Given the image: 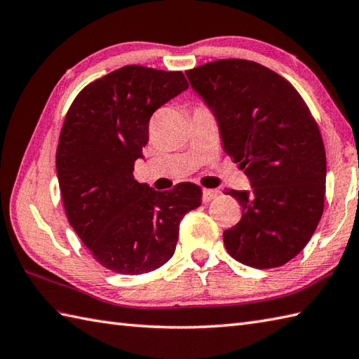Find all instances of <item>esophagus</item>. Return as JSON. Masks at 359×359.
Masks as SVG:
<instances>
[{
    "instance_id": "obj_1",
    "label": "esophagus",
    "mask_w": 359,
    "mask_h": 359,
    "mask_svg": "<svg viewBox=\"0 0 359 359\" xmlns=\"http://www.w3.org/2000/svg\"><path fill=\"white\" fill-rule=\"evenodd\" d=\"M218 190H215V189H204L203 190V201L204 203H209V201H212V200H215V198L218 196Z\"/></svg>"
}]
</instances>
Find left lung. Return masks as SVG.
Masks as SVG:
<instances>
[{
  "mask_svg": "<svg viewBox=\"0 0 359 359\" xmlns=\"http://www.w3.org/2000/svg\"><path fill=\"white\" fill-rule=\"evenodd\" d=\"M213 112L226 154L240 163L250 190L226 189L241 204L224 245L255 269L280 267L304 249L324 210L325 150L298 90L249 60H218L187 70Z\"/></svg>",
  "mask_w": 359,
  "mask_h": 359,
  "instance_id": "1",
  "label": "left lung"
}]
</instances>
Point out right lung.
Segmentation results:
<instances>
[{
  "label": "right lung",
  "mask_w": 359,
  "mask_h": 359,
  "mask_svg": "<svg viewBox=\"0 0 359 359\" xmlns=\"http://www.w3.org/2000/svg\"><path fill=\"white\" fill-rule=\"evenodd\" d=\"M189 87L182 72L124 66L95 79L67 110L57 149L62 204L93 259L121 275L152 272L177 247L180 222L203 190L158 192L133 177L156 109Z\"/></svg>",
  "instance_id": "1"
}]
</instances>
